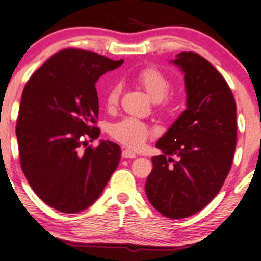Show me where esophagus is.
Segmentation results:
<instances>
[{
	"label": "esophagus",
	"mask_w": 261,
	"mask_h": 261,
	"mask_svg": "<svg viewBox=\"0 0 261 261\" xmlns=\"http://www.w3.org/2000/svg\"><path fill=\"white\" fill-rule=\"evenodd\" d=\"M122 157L123 159H135L136 153L130 149H124L122 151Z\"/></svg>",
	"instance_id": "obj_1"
}]
</instances>
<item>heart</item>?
I'll list each match as a JSON object with an SVG mask.
<instances>
[{"mask_svg": "<svg viewBox=\"0 0 261 261\" xmlns=\"http://www.w3.org/2000/svg\"><path fill=\"white\" fill-rule=\"evenodd\" d=\"M136 82L153 101H157L161 110L167 108L168 100L166 97L170 91L171 83L170 79L162 71L153 66H148L137 73ZM120 93H122L120 84H113L110 86L105 95L106 108L109 110H115L119 102ZM110 135L116 141L123 143L132 149H137L141 148L146 142V139L152 135V130L148 124L132 118V117H127V118L112 124L110 126Z\"/></svg>", "mask_w": 261, "mask_h": 261, "instance_id": "obj_1", "label": "heart"}]
</instances>
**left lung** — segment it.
<instances>
[{"instance_id":"left-lung-1","label":"left lung","mask_w":261,"mask_h":261,"mask_svg":"<svg viewBox=\"0 0 261 261\" xmlns=\"http://www.w3.org/2000/svg\"><path fill=\"white\" fill-rule=\"evenodd\" d=\"M185 73L187 109L156 148L146 196L161 214L183 219L203 209L221 189L237 145V105L225 78L207 59L177 54Z\"/></svg>"}]
</instances>
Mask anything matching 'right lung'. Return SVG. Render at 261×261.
<instances>
[{"mask_svg": "<svg viewBox=\"0 0 261 261\" xmlns=\"http://www.w3.org/2000/svg\"><path fill=\"white\" fill-rule=\"evenodd\" d=\"M123 61L66 48L25 84L16 123L21 169L36 195L59 212L90 207L118 167V144L87 146V139L100 135L95 83Z\"/></svg>", "mask_w": 261, "mask_h": 261, "instance_id": "right-lung-1", "label": "right lung"}]
</instances>
